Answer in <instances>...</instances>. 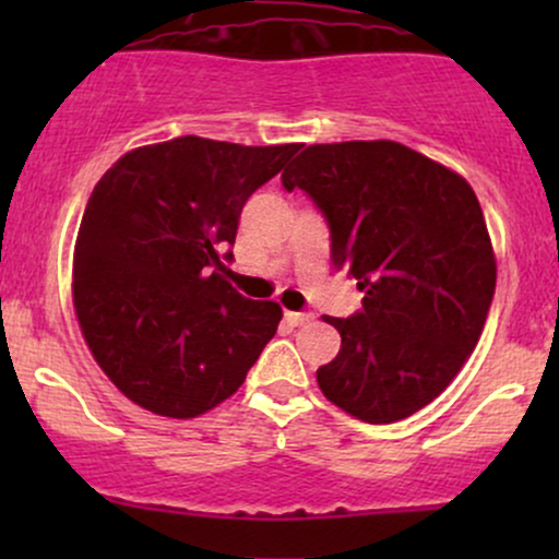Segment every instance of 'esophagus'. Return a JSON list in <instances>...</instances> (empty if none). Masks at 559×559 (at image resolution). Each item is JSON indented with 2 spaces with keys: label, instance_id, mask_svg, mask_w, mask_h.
Wrapping results in <instances>:
<instances>
[{
  "label": "esophagus",
  "instance_id": "1",
  "mask_svg": "<svg viewBox=\"0 0 559 559\" xmlns=\"http://www.w3.org/2000/svg\"><path fill=\"white\" fill-rule=\"evenodd\" d=\"M284 318H286L288 325H305V323H310V320H312L310 312H292V310L284 312Z\"/></svg>",
  "mask_w": 559,
  "mask_h": 559
}]
</instances>
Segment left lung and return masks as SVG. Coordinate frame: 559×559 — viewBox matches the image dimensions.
<instances>
[{
    "mask_svg": "<svg viewBox=\"0 0 559 559\" xmlns=\"http://www.w3.org/2000/svg\"><path fill=\"white\" fill-rule=\"evenodd\" d=\"M331 230V260L365 294L362 310L329 318L342 333L318 386L365 423L409 418L460 373L497 286L476 191L396 141L312 144L281 173Z\"/></svg>",
    "mask_w": 559,
    "mask_h": 559,
    "instance_id": "1",
    "label": "left lung"
}]
</instances>
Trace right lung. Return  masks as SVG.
<instances>
[{
    "mask_svg": "<svg viewBox=\"0 0 559 559\" xmlns=\"http://www.w3.org/2000/svg\"><path fill=\"white\" fill-rule=\"evenodd\" d=\"M299 144L181 136L128 152L88 197L73 258L83 338L131 402L197 418L241 386L281 307L228 284L247 199Z\"/></svg>",
    "mask_w": 559,
    "mask_h": 559,
    "instance_id": "add662e5",
    "label": "right lung"
}]
</instances>
